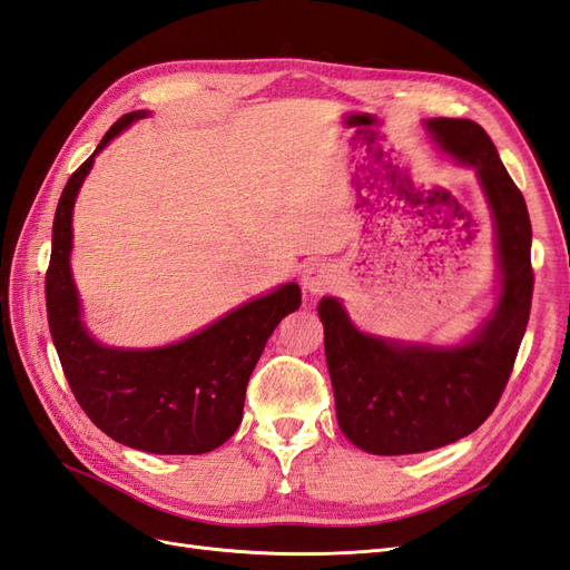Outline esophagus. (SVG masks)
Returning <instances> with one entry per match:
<instances>
[{"label": "esophagus", "mask_w": 570, "mask_h": 570, "mask_svg": "<svg viewBox=\"0 0 570 570\" xmlns=\"http://www.w3.org/2000/svg\"><path fill=\"white\" fill-rule=\"evenodd\" d=\"M301 284L308 294H325V291L334 284V269L330 262L315 259L311 265H305L301 274Z\"/></svg>", "instance_id": "esophagus-1"}]
</instances>
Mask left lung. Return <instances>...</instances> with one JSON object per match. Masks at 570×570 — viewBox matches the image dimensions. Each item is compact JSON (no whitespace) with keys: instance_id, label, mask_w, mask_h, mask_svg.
Returning <instances> with one entry per match:
<instances>
[{"instance_id":"1","label":"left lung","mask_w":570,"mask_h":570,"mask_svg":"<svg viewBox=\"0 0 570 570\" xmlns=\"http://www.w3.org/2000/svg\"><path fill=\"white\" fill-rule=\"evenodd\" d=\"M445 158L476 175L493 224V305L452 344L381 337L356 327L337 296H323L325 358L337 424L371 455H414L455 443L499 404L518 356L532 303V226L491 137L472 120L421 122Z\"/></svg>"}]
</instances>
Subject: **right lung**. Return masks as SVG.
<instances>
[{
	"label": "right lung",
	"instance_id": "obj_1",
	"mask_svg": "<svg viewBox=\"0 0 570 570\" xmlns=\"http://www.w3.org/2000/svg\"><path fill=\"white\" fill-rule=\"evenodd\" d=\"M146 115L127 112L115 122L62 189L46 276L48 323L67 383L100 431L154 455H202L238 431L247 381L276 325L301 308V288L276 286L164 346H112L94 337L71 274V216L96 156Z\"/></svg>",
	"mask_w": 570,
	"mask_h": 570
}]
</instances>
